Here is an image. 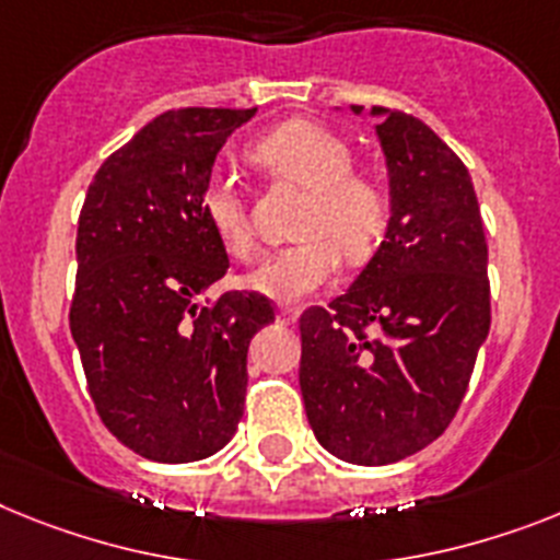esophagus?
Returning a JSON list of instances; mask_svg holds the SVG:
<instances>
[{"instance_id": "1", "label": "esophagus", "mask_w": 560, "mask_h": 560, "mask_svg": "<svg viewBox=\"0 0 560 560\" xmlns=\"http://www.w3.org/2000/svg\"><path fill=\"white\" fill-rule=\"evenodd\" d=\"M279 322L281 324H295V322H299V310H295V307H279Z\"/></svg>"}]
</instances>
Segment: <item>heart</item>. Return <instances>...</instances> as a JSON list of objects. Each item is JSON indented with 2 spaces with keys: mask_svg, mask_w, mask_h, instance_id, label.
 Wrapping results in <instances>:
<instances>
[{
  "mask_svg": "<svg viewBox=\"0 0 560 560\" xmlns=\"http://www.w3.org/2000/svg\"><path fill=\"white\" fill-rule=\"evenodd\" d=\"M256 167L276 182L307 190L295 236L250 272V288L276 302H295L336 276L341 256L359 265L373 256L389 222V192L378 176L352 167L350 144L313 121H284L250 148ZM201 213L230 256L256 247L244 192L228 176H213L201 192Z\"/></svg>",
  "mask_w": 560,
  "mask_h": 560,
  "instance_id": "b5f03b06",
  "label": "heart"
}]
</instances>
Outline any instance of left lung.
<instances>
[{
    "mask_svg": "<svg viewBox=\"0 0 560 560\" xmlns=\"http://www.w3.org/2000/svg\"><path fill=\"white\" fill-rule=\"evenodd\" d=\"M370 113L382 116L387 233L345 295L299 318V384L318 444L382 467L432 444L462 407L490 332V279L462 159L410 113Z\"/></svg>",
    "mask_w": 560,
    "mask_h": 560,
    "instance_id": "8db88e82",
    "label": "left lung"
}]
</instances>
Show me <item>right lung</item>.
Here are the masks:
<instances>
[{"label": "right lung", "instance_id": "1", "mask_svg": "<svg viewBox=\"0 0 560 560\" xmlns=\"http://www.w3.org/2000/svg\"><path fill=\"white\" fill-rule=\"evenodd\" d=\"M253 116L162 113L102 162L79 213L70 332L98 418L150 462H199L233 439L247 347L276 318L261 293L208 299L230 258L201 192L228 136Z\"/></svg>", "mask_w": 560, "mask_h": 560}]
</instances>
